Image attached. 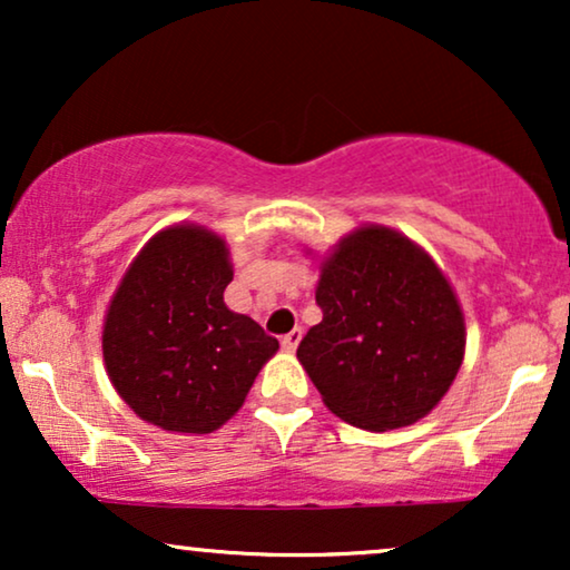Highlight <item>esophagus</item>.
<instances>
[{"mask_svg":"<svg viewBox=\"0 0 570 570\" xmlns=\"http://www.w3.org/2000/svg\"><path fill=\"white\" fill-rule=\"evenodd\" d=\"M301 337H303L301 330H293L291 334H285V337H283V350H287V353H293V350L298 347Z\"/></svg>","mask_w":570,"mask_h":570,"instance_id":"1","label":"esophagus"}]
</instances>
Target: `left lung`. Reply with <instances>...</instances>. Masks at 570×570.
<instances>
[{
	"label": "left lung",
	"instance_id": "8db88e82",
	"mask_svg": "<svg viewBox=\"0 0 570 570\" xmlns=\"http://www.w3.org/2000/svg\"><path fill=\"white\" fill-rule=\"evenodd\" d=\"M324 318L298 361L326 407L365 431L417 423L464 361V314L433 256L386 225H361L318 267Z\"/></svg>",
	"mask_w": 570,
	"mask_h": 570
}]
</instances>
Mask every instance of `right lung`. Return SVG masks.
<instances>
[{"mask_svg":"<svg viewBox=\"0 0 570 570\" xmlns=\"http://www.w3.org/2000/svg\"><path fill=\"white\" fill-rule=\"evenodd\" d=\"M230 279L228 244L197 223L158 230L124 272L104 318V361L145 423L217 431L279 350L252 316L225 306Z\"/></svg>","mask_w":570,"mask_h":570,"instance_id":"1","label":"right lung"}]
</instances>
